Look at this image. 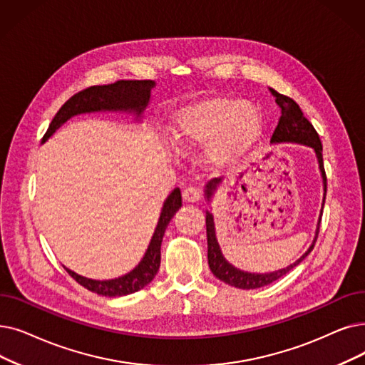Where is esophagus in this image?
<instances>
[{
  "label": "esophagus",
  "mask_w": 365,
  "mask_h": 365,
  "mask_svg": "<svg viewBox=\"0 0 365 365\" xmlns=\"http://www.w3.org/2000/svg\"><path fill=\"white\" fill-rule=\"evenodd\" d=\"M182 198L185 202H195L200 200V192L198 189L194 186H187L182 191Z\"/></svg>",
  "instance_id": "1"
}]
</instances>
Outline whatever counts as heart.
I'll return each mask as SVG.
<instances>
[{
    "instance_id": "obj_1",
    "label": "heart",
    "mask_w": 365,
    "mask_h": 365,
    "mask_svg": "<svg viewBox=\"0 0 365 365\" xmlns=\"http://www.w3.org/2000/svg\"><path fill=\"white\" fill-rule=\"evenodd\" d=\"M264 128L259 108L234 97H210L182 107L174 137L185 149L207 143V158L216 165L239 161L258 143Z\"/></svg>"
}]
</instances>
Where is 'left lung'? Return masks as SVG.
Instances as JSON below:
<instances>
[{"label":"left lung","mask_w":365,"mask_h":365,"mask_svg":"<svg viewBox=\"0 0 365 365\" xmlns=\"http://www.w3.org/2000/svg\"><path fill=\"white\" fill-rule=\"evenodd\" d=\"M270 92L276 97V103L280 107V119L276 126V130L272 135V143H282V141H292V143H301V145H307L314 149L316 156H318L319 161V168L324 178V189L327 192V174L324 168V160H322V143L319 134L316 133L313 128V125L309 122L307 118H304L303 112H301L299 106L288 95L279 93L273 88H270ZM220 182V179H215L209 182L207 185V198L212 195V191L215 186ZM325 200V197H324ZM321 224V222H319ZM205 228H207V258H209V267L212 273L222 282H225L231 287L240 288V289H257L262 288L265 284H270L276 282L277 279L283 277L287 273H289L295 265H298L301 261H303L309 253L313 250L316 240L313 245L309 247V250L301 257L297 262L292 265L283 268V270L274 272V273H268V274H252V273H245L237 270L231 264L225 261V258L222 257L216 235H215V224H213V217L210 212L205 213ZM319 232V228H318Z\"/></svg>","instance_id":"1"}]
</instances>
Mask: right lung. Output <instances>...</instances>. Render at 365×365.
Masks as SVG:
<instances>
[{
  "label": "right lung",
  "mask_w": 365,
  "mask_h": 365,
  "mask_svg": "<svg viewBox=\"0 0 365 365\" xmlns=\"http://www.w3.org/2000/svg\"><path fill=\"white\" fill-rule=\"evenodd\" d=\"M153 86L155 82L152 81H118L115 83L89 86L86 89L78 91L58 110V113L52 119L49 128H47L46 134L41 138V143H44L62 123L78 113L98 112V110H133V112L140 115L143 112V108L146 107L150 98V89ZM180 205V191L179 189H174L168 195L167 201L164 202L160 222H158L143 261H141L131 273L125 274L119 279L100 282L78 276L74 272L68 270V268H66V270L78 284H82L83 288L92 292H97L100 295L122 297L143 289L155 277L158 270H160L163 237L168 222L171 220L174 213L179 210Z\"/></svg>",
  "instance_id": "add662e5"
}]
</instances>
